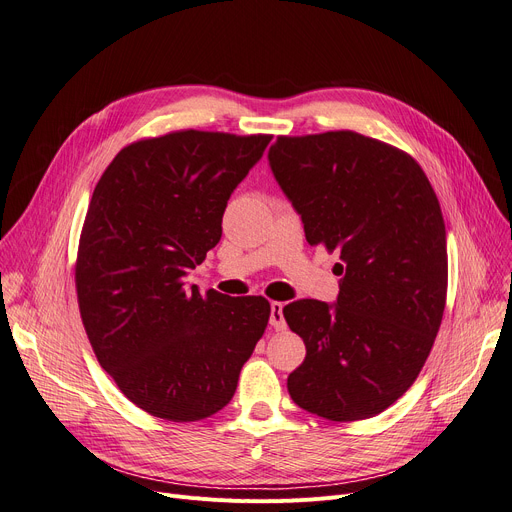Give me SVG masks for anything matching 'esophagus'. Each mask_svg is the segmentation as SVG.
Wrapping results in <instances>:
<instances>
[{
  "label": "esophagus",
  "mask_w": 512,
  "mask_h": 512,
  "mask_svg": "<svg viewBox=\"0 0 512 512\" xmlns=\"http://www.w3.org/2000/svg\"><path fill=\"white\" fill-rule=\"evenodd\" d=\"M282 309H284V305H282V303H278V301H274V303H272L270 326H272L274 330H278V332L286 330V319H284V315H282Z\"/></svg>",
  "instance_id": "obj_1"
}]
</instances>
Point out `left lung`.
I'll list each match as a JSON object with an SVG mask.
<instances>
[{
    "label": "left lung",
    "mask_w": 512,
    "mask_h": 512,
    "mask_svg": "<svg viewBox=\"0 0 512 512\" xmlns=\"http://www.w3.org/2000/svg\"><path fill=\"white\" fill-rule=\"evenodd\" d=\"M270 166L311 247L338 253L334 307H284L305 342L288 375L297 405L330 421L386 411L417 380L442 324L448 288L440 201L417 161L355 130L278 137Z\"/></svg>",
    "instance_id": "8db88e82"
}]
</instances>
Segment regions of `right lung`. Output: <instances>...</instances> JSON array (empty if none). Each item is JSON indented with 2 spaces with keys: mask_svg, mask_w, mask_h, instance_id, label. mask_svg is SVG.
<instances>
[{
  "mask_svg": "<svg viewBox=\"0 0 512 512\" xmlns=\"http://www.w3.org/2000/svg\"><path fill=\"white\" fill-rule=\"evenodd\" d=\"M272 134L172 130L126 145L101 174L80 230L74 284L99 365L145 413L188 423L232 400L272 307L188 288L222 215Z\"/></svg>",
  "mask_w": 512,
  "mask_h": 512,
  "instance_id": "right-lung-1",
  "label": "right lung"
}]
</instances>
